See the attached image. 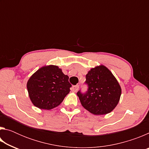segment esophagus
Here are the masks:
<instances>
[{
	"label": "esophagus",
	"instance_id": "esophagus-1",
	"mask_svg": "<svg viewBox=\"0 0 149 149\" xmlns=\"http://www.w3.org/2000/svg\"><path fill=\"white\" fill-rule=\"evenodd\" d=\"M78 89H79V85H74V86H72V91L74 92H77Z\"/></svg>",
	"mask_w": 149,
	"mask_h": 149
}]
</instances>
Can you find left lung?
Returning a JSON list of instances; mask_svg holds the SVG:
<instances>
[{
  "label": "left lung",
  "instance_id": "obj_1",
  "mask_svg": "<svg viewBox=\"0 0 149 149\" xmlns=\"http://www.w3.org/2000/svg\"><path fill=\"white\" fill-rule=\"evenodd\" d=\"M88 91H78L81 104L95 115H104L112 112L120 101L122 89L109 69L104 65L91 69L86 75Z\"/></svg>",
  "mask_w": 149,
  "mask_h": 149
}]
</instances>
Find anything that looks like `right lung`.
<instances>
[{"instance_id":"1","label":"right lung","mask_w":149,"mask_h":149,"mask_svg":"<svg viewBox=\"0 0 149 149\" xmlns=\"http://www.w3.org/2000/svg\"><path fill=\"white\" fill-rule=\"evenodd\" d=\"M69 77L54 65H44L33 74L27 83L33 104L43 110L59 106L70 91Z\"/></svg>"}]
</instances>
